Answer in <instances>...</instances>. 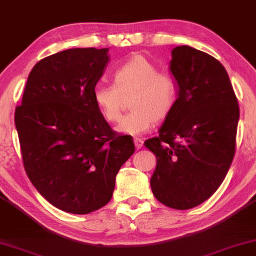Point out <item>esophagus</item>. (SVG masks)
I'll use <instances>...</instances> for the list:
<instances>
[{
  "label": "esophagus",
  "mask_w": 256,
  "mask_h": 256,
  "mask_svg": "<svg viewBox=\"0 0 256 256\" xmlns=\"http://www.w3.org/2000/svg\"><path fill=\"white\" fill-rule=\"evenodd\" d=\"M134 145H136V148L137 150H139V148H142V144H144V142H142V139H139V138H134Z\"/></svg>",
  "instance_id": "obj_1"
}]
</instances>
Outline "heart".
<instances>
[{
  "label": "heart",
  "instance_id": "1",
  "mask_svg": "<svg viewBox=\"0 0 256 256\" xmlns=\"http://www.w3.org/2000/svg\"><path fill=\"white\" fill-rule=\"evenodd\" d=\"M114 85L98 84L94 100L98 110L108 122H117L125 100L132 110L117 126L119 134L139 136L150 130L154 122H162L176 106L178 90L168 74L159 72L158 68L142 54H134L114 72Z\"/></svg>",
  "mask_w": 256,
  "mask_h": 256
}]
</instances>
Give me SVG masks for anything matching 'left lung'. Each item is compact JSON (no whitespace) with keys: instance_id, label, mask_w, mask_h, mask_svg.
I'll use <instances>...</instances> for the list:
<instances>
[{"instance_id":"left-lung-1","label":"left lung","mask_w":256,"mask_h":256,"mask_svg":"<svg viewBox=\"0 0 256 256\" xmlns=\"http://www.w3.org/2000/svg\"><path fill=\"white\" fill-rule=\"evenodd\" d=\"M170 70L178 98L158 137L145 146L156 156L153 196L174 210L193 208L224 182L235 153L240 110L226 69L188 46L172 50Z\"/></svg>"}]
</instances>
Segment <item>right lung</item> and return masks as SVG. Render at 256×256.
<instances>
[{
	"label": "right lung",
	"instance_id": "obj_1",
	"mask_svg": "<svg viewBox=\"0 0 256 256\" xmlns=\"http://www.w3.org/2000/svg\"><path fill=\"white\" fill-rule=\"evenodd\" d=\"M108 51L74 48L40 60L15 110L26 176L40 196L68 213L106 205L119 168L136 150L131 136L116 134L94 100Z\"/></svg>",
	"mask_w": 256,
	"mask_h": 256
}]
</instances>
